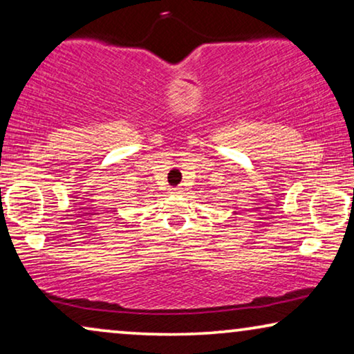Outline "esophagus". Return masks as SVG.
Returning <instances> with one entry per match:
<instances>
[{
	"label": "esophagus",
	"mask_w": 354,
	"mask_h": 354,
	"mask_svg": "<svg viewBox=\"0 0 354 354\" xmlns=\"http://www.w3.org/2000/svg\"><path fill=\"white\" fill-rule=\"evenodd\" d=\"M171 194H181V187H171Z\"/></svg>",
	"instance_id": "obj_1"
}]
</instances>
